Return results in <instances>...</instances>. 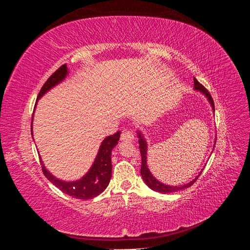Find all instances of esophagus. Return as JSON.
I'll list each match as a JSON object with an SVG mask.
<instances>
[{
    "label": "esophagus",
    "mask_w": 250,
    "mask_h": 250,
    "mask_svg": "<svg viewBox=\"0 0 250 250\" xmlns=\"http://www.w3.org/2000/svg\"><path fill=\"white\" fill-rule=\"evenodd\" d=\"M134 139V135L129 130H124L121 134V140L122 141H132Z\"/></svg>",
    "instance_id": "1"
}]
</instances>
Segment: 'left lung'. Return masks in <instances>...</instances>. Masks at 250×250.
Masks as SVG:
<instances>
[{"instance_id": "left-lung-1", "label": "left lung", "mask_w": 250, "mask_h": 250, "mask_svg": "<svg viewBox=\"0 0 250 250\" xmlns=\"http://www.w3.org/2000/svg\"><path fill=\"white\" fill-rule=\"evenodd\" d=\"M194 88L196 90H200L202 94H204L207 96L208 102L211 105V108L213 110H215V105H214V101H213V98H211L210 94L208 93V90L204 87L200 82H198V80L194 78ZM138 137H139V144H140V151H141V155H142V166H141V174H142V177L145 181V184L150 188H152L153 191L155 192H160L163 194H168V193H173V192H177V191H181V190H185V188L191 187L196 180L198 179L199 175L201 174H198V176H196L195 179H193L190 183L184 185V186H178V187H173V186H167V185H164L162 183H160L151 172L148 169V166H147V143L144 139V137L142 135V133L139 131L138 132Z\"/></svg>"}]
</instances>
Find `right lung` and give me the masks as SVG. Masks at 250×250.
Returning a JSON list of instances; mask_svg holds the SVG:
<instances>
[{"label":"right lung","mask_w":250,"mask_h":250,"mask_svg":"<svg viewBox=\"0 0 250 250\" xmlns=\"http://www.w3.org/2000/svg\"><path fill=\"white\" fill-rule=\"evenodd\" d=\"M66 64H62L59 69H57L51 75L46 82H44V84L40 90L39 96H37V100L46 94L53 86H55L59 82H62L66 77ZM120 134L121 131H118L115 134L109 135V137L103 140L92 168L89 169V171L81 179L76 181H69V183L59 180L55 176H53L46 169L40 156L43 175L46 176L53 185L57 187L60 191L63 192L64 194H67L69 196H72L74 198L87 200L96 197V196L101 194L109 184V180L111 177V151L112 148L118 144Z\"/></svg>","instance_id":"add662e5"}]
</instances>
